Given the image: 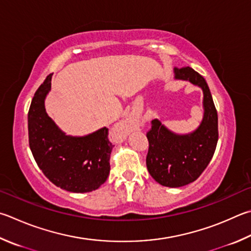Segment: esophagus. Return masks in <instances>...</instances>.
I'll list each match as a JSON object with an SVG mask.
<instances>
[{"label": "esophagus", "mask_w": 251, "mask_h": 251, "mask_svg": "<svg viewBox=\"0 0 251 251\" xmlns=\"http://www.w3.org/2000/svg\"><path fill=\"white\" fill-rule=\"evenodd\" d=\"M131 124H133V122L128 121V120L122 122L121 124H118V125H116L115 127H114L113 133H115V135L117 136L118 139H120V140L124 139L126 136H127V134L129 133Z\"/></svg>", "instance_id": "34e87169"}]
</instances>
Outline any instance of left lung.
I'll return each mask as SVG.
<instances>
[{
	"mask_svg": "<svg viewBox=\"0 0 251 251\" xmlns=\"http://www.w3.org/2000/svg\"><path fill=\"white\" fill-rule=\"evenodd\" d=\"M175 80L189 81L203 91V118L197 129L176 134L157 118L147 133V169L159 184L180 188L198 179L211 161L218 140V118L213 98L203 76L185 67L175 68Z\"/></svg>",
	"mask_w": 251,
	"mask_h": 251,
	"instance_id": "1",
	"label": "left lung"
}]
</instances>
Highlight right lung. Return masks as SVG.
Instances as JSON below:
<instances>
[{"mask_svg":"<svg viewBox=\"0 0 251 251\" xmlns=\"http://www.w3.org/2000/svg\"><path fill=\"white\" fill-rule=\"evenodd\" d=\"M49 75L36 91L28 112L31 153L49 181L69 192L86 193L99 189L110 175L114 146L102 127L84 136L67 135L46 112L45 100L51 90Z\"/></svg>","mask_w":251,"mask_h":251,"instance_id":"obj_1","label":"right lung"}]
</instances>
